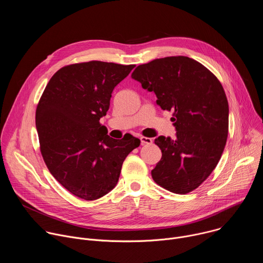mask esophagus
I'll use <instances>...</instances> for the list:
<instances>
[{
	"instance_id": "obj_1",
	"label": "esophagus",
	"mask_w": 263,
	"mask_h": 263,
	"mask_svg": "<svg viewBox=\"0 0 263 263\" xmlns=\"http://www.w3.org/2000/svg\"><path fill=\"white\" fill-rule=\"evenodd\" d=\"M140 141H141V144H149V143H152L153 140H152V138L142 136V137H140Z\"/></svg>"
}]
</instances>
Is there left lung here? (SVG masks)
<instances>
[{"mask_svg": "<svg viewBox=\"0 0 263 263\" xmlns=\"http://www.w3.org/2000/svg\"><path fill=\"white\" fill-rule=\"evenodd\" d=\"M131 77L154 91L162 110L173 111L176 138L159 136L162 152L152 171L166 191H195L217 165L229 130V106L222 85L203 64L185 56L155 59L138 65Z\"/></svg>", "mask_w": 263, "mask_h": 263, "instance_id": "obj_1", "label": "left lung"}]
</instances>
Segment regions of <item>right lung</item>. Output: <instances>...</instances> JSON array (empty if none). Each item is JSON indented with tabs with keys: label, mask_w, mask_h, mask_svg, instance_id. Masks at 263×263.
I'll list each match as a JSON object with an SVG mask.
<instances>
[{
	"label": "right lung",
	"mask_w": 263,
	"mask_h": 263,
	"mask_svg": "<svg viewBox=\"0 0 263 263\" xmlns=\"http://www.w3.org/2000/svg\"><path fill=\"white\" fill-rule=\"evenodd\" d=\"M134 66L97 60L65 65L53 74L37 104L35 122L45 163L80 199L93 201L114 190L124 160L140 144L132 135L111 138L100 123L112 90Z\"/></svg>",
	"instance_id": "add662e5"
}]
</instances>
